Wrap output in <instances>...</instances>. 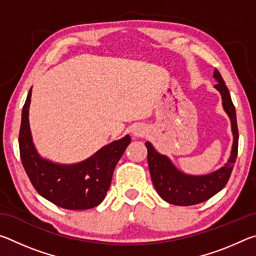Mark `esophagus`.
<instances>
[{
    "instance_id": "34e87169",
    "label": "esophagus",
    "mask_w": 256,
    "mask_h": 256,
    "mask_svg": "<svg viewBox=\"0 0 256 256\" xmlns=\"http://www.w3.org/2000/svg\"><path fill=\"white\" fill-rule=\"evenodd\" d=\"M132 133L136 138H144L146 134V128L144 126V125H136V126L133 128Z\"/></svg>"
}]
</instances>
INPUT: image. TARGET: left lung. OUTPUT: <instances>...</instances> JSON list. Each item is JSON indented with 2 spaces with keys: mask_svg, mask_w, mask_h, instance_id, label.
Returning <instances> with one entry per match:
<instances>
[{
  "mask_svg": "<svg viewBox=\"0 0 256 256\" xmlns=\"http://www.w3.org/2000/svg\"><path fill=\"white\" fill-rule=\"evenodd\" d=\"M216 84L214 86L222 96V105L232 120L234 144L228 162L222 168L206 176L185 175L172 166L166 156L158 154L149 142H146L148 150V164L151 180L159 196L170 204L194 206L209 200L226 186L232 175L234 164L238 152V128L235 106L232 102L230 94L219 71L214 73Z\"/></svg>",
  "mask_w": 256,
  "mask_h": 256,
  "instance_id": "left-lung-1",
  "label": "left lung"
}]
</instances>
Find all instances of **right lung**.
Wrapping results in <instances>:
<instances>
[{
	"instance_id": "add662e5",
	"label": "right lung",
	"mask_w": 256,
	"mask_h": 256,
	"mask_svg": "<svg viewBox=\"0 0 256 256\" xmlns=\"http://www.w3.org/2000/svg\"><path fill=\"white\" fill-rule=\"evenodd\" d=\"M32 89L22 108L19 132L20 158L32 186L46 200L68 210H86L100 204L112 183V172L131 144L126 136L104 146L80 164L63 166L42 159L34 148L28 112Z\"/></svg>"
}]
</instances>
